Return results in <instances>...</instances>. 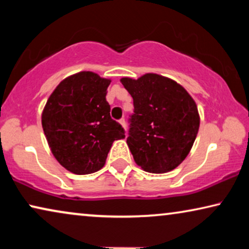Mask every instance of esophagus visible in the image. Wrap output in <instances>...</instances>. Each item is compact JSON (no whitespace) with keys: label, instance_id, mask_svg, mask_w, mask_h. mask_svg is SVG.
Wrapping results in <instances>:
<instances>
[{"label":"esophagus","instance_id":"34e87169","mask_svg":"<svg viewBox=\"0 0 249 249\" xmlns=\"http://www.w3.org/2000/svg\"><path fill=\"white\" fill-rule=\"evenodd\" d=\"M119 122H120V124H121V125H122V127H124V129H125V128H127V124H125V120H124V118H122V119H120V121H119Z\"/></svg>","mask_w":249,"mask_h":249}]
</instances>
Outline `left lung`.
I'll use <instances>...</instances> for the list:
<instances>
[{
    "mask_svg": "<svg viewBox=\"0 0 249 249\" xmlns=\"http://www.w3.org/2000/svg\"><path fill=\"white\" fill-rule=\"evenodd\" d=\"M121 83L134 100L127 144L135 162L151 173L176 169L198 132L196 103L182 86L155 73L122 78Z\"/></svg>",
    "mask_w": 249,
    "mask_h": 249,
    "instance_id": "obj_1",
    "label": "left lung"
}]
</instances>
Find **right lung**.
<instances>
[{"label": "right lung", "instance_id": "right-lung-1", "mask_svg": "<svg viewBox=\"0 0 249 249\" xmlns=\"http://www.w3.org/2000/svg\"><path fill=\"white\" fill-rule=\"evenodd\" d=\"M111 80L83 71L61 81L42 114V125L57 162L76 175L103 168L112 142L124 129L111 118L107 90Z\"/></svg>", "mask_w": 249, "mask_h": 249}]
</instances>
